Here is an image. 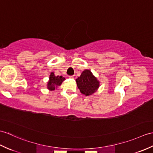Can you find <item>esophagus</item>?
Segmentation results:
<instances>
[{
    "mask_svg": "<svg viewBox=\"0 0 153 153\" xmlns=\"http://www.w3.org/2000/svg\"><path fill=\"white\" fill-rule=\"evenodd\" d=\"M69 78H70V79H74V76H69Z\"/></svg>",
    "mask_w": 153,
    "mask_h": 153,
    "instance_id": "obj_1",
    "label": "esophagus"
}]
</instances>
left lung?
Returning <instances> with one entry per match:
<instances>
[{
    "label": "left lung",
    "instance_id": "8db88e82",
    "mask_svg": "<svg viewBox=\"0 0 153 153\" xmlns=\"http://www.w3.org/2000/svg\"><path fill=\"white\" fill-rule=\"evenodd\" d=\"M76 81L81 93L85 96L93 94L100 87V81L89 70L83 71L81 76L76 79Z\"/></svg>",
    "mask_w": 153,
    "mask_h": 153
}]
</instances>
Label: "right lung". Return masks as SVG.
Wrapping results in <instances>:
<instances>
[{
  "instance_id": "add662e5",
  "label": "right lung",
  "mask_w": 153,
  "mask_h": 153,
  "mask_svg": "<svg viewBox=\"0 0 153 153\" xmlns=\"http://www.w3.org/2000/svg\"><path fill=\"white\" fill-rule=\"evenodd\" d=\"M65 80V78L62 76H56L55 75L54 72H51L50 75H49V81L47 83V88L49 91H53L56 89L59 86L61 85L62 83Z\"/></svg>"
}]
</instances>
